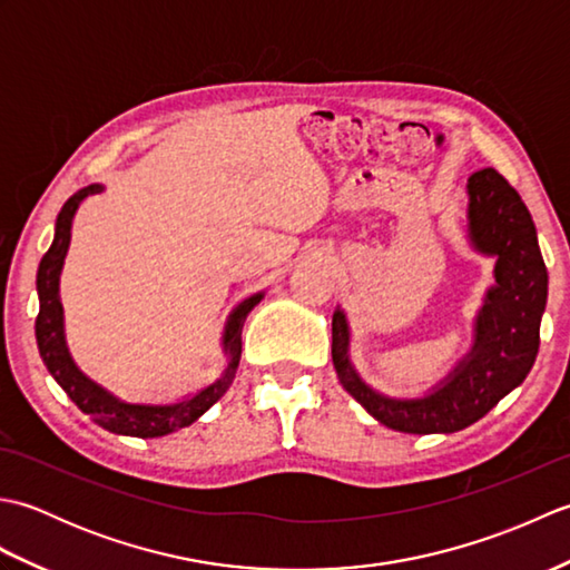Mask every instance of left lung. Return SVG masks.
I'll return each instance as SVG.
<instances>
[{
    "label": "left lung",
    "instance_id": "8db88e82",
    "mask_svg": "<svg viewBox=\"0 0 570 570\" xmlns=\"http://www.w3.org/2000/svg\"><path fill=\"white\" fill-rule=\"evenodd\" d=\"M468 237L475 252L494 257V286L475 316L470 353L429 394L384 396L350 362V325L333 313V365L350 396L386 429L402 433H455L480 421L527 380L539 353V325L549 294L537 227L519 193L494 171L468 178Z\"/></svg>",
    "mask_w": 570,
    "mask_h": 570
}]
</instances>
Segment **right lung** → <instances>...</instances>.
<instances>
[{"label":"right lung","instance_id":"add662e5","mask_svg":"<svg viewBox=\"0 0 570 570\" xmlns=\"http://www.w3.org/2000/svg\"><path fill=\"white\" fill-rule=\"evenodd\" d=\"M102 190L105 186L100 184L85 186L78 193H72L58 213L53 245L43 254V259L39 264V274H36V288H39L36 343H39L43 365L53 374V380L63 386V392L72 399V404H76L82 414H88L95 423H98V426L119 435H135V439H159V435L190 426L193 421H198L205 411H208L217 399L229 390V384H233L237 365H239V355H242V325H245L249 311L264 298V292L245 298L233 313H229V318L225 323V333H223V350L227 355V367L213 384H208L205 390L190 394L184 399V402H176V404L122 402V399L115 396L112 392H107L105 386L92 382L88 374H82L76 362H72L66 345V333H63V306H60V296H58L60 272H63V262L70 245L72 217H76L78 205L85 198Z\"/></svg>","mask_w":570,"mask_h":570}]
</instances>
